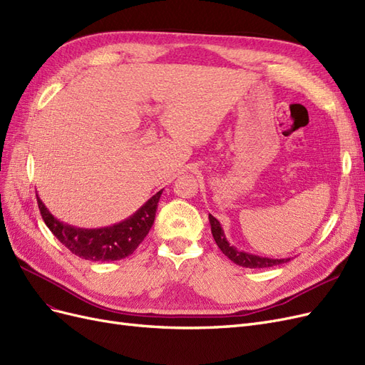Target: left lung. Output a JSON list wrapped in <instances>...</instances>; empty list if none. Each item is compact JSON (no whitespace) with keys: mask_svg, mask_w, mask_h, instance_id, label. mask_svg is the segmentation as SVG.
<instances>
[{"mask_svg":"<svg viewBox=\"0 0 365 365\" xmlns=\"http://www.w3.org/2000/svg\"><path fill=\"white\" fill-rule=\"evenodd\" d=\"M208 220H210V225H212V235L216 240V245L231 262L239 264L242 268H269V267H277V264L291 260V257L271 259V257H263V256H257V254L237 250L235 245H231L227 240L222 225H220L219 220L212 215H208Z\"/></svg>","mask_w":365,"mask_h":365,"instance_id":"8db88e82","label":"left lung"}]
</instances>
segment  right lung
I'll return each mask as SVG.
<instances>
[{"label":"right lung","mask_w":365,"mask_h":365,"mask_svg":"<svg viewBox=\"0 0 365 365\" xmlns=\"http://www.w3.org/2000/svg\"><path fill=\"white\" fill-rule=\"evenodd\" d=\"M161 193L163 190L157 192L134 215L121 222L101 228H81L65 224L51 215L38 193L36 197L43 222L62 245L85 260L109 262L130 256L148 236L155 220Z\"/></svg>","instance_id":"obj_1"}]
</instances>
